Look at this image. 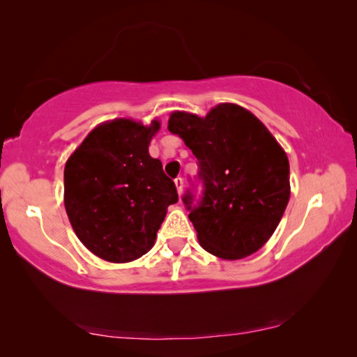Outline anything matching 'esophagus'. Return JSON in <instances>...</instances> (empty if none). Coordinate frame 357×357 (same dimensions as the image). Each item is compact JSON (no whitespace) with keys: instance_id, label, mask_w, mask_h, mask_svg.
<instances>
[{"instance_id":"1","label":"esophagus","mask_w":357,"mask_h":357,"mask_svg":"<svg viewBox=\"0 0 357 357\" xmlns=\"http://www.w3.org/2000/svg\"><path fill=\"white\" fill-rule=\"evenodd\" d=\"M174 185H176L178 194H181V192H183V188H184V181H183V178L178 176L176 179H174Z\"/></svg>"}]
</instances>
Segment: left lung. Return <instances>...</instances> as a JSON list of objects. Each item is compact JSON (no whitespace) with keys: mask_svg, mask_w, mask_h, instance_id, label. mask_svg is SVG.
Instances as JSON below:
<instances>
[{"mask_svg":"<svg viewBox=\"0 0 357 357\" xmlns=\"http://www.w3.org/2000/svg\"><path fill=\"white\" fill-rule=\"evenodd\" d=\"M168 130L197 157L196 185L183 195L203 250L241 259L260 250L289 202V160L271 133L245 107L224 103L206 117L173 112Z\"/></svg>","mask_w":357,"mask_h":357,"instance_id":"obj_1","label":"left lung"}]
</instances>
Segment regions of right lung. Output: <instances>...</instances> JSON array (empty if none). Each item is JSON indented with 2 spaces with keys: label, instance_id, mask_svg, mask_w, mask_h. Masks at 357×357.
Listing matches in <instances>:
<instances>
[{
  "label": "right lung",
  "instance_id": "1",
  "mask_svg": "<svg viewBox=\"0 0 357 357\" xmlns=\"http://www.w3.org/2000/svg\"><path fill=\"white\" fill-rule=\"evenodd\" d=\"M160 128L128 119L93 128L65 165V208L77 238L109 262H130L154 245L176 185L149 155Z\"/></svg>",
  "mask_w": 357,
  "mask_h": 357
}]
</instances>
